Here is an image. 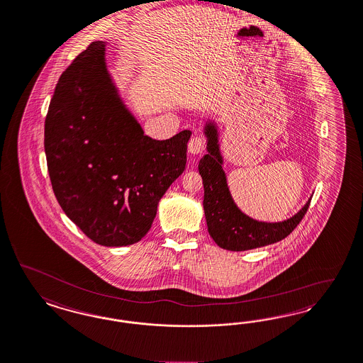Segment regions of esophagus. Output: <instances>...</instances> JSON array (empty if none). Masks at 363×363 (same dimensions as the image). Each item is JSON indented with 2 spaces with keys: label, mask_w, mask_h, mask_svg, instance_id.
Returning a JSON list of instances; mask_svg holds the SVG:
<instances>
[{
  "label": "esophagus",
  "mask_w": 363,
  "mask_h": 363,
  "mask_svg": "<svg viewBox=\"0 0 363 363\" xmlns=\"http://www.w3.org/2000/svg\"><path fill=\"white\" fill-rule=\"evenodd\" d=\"M205 145L206 140L202 135H196L189 140L188 149L190 154L196 155V154H201L202 151L205 150Z\"/></svg>",
  "instance_id": "1"
}]
</instances>
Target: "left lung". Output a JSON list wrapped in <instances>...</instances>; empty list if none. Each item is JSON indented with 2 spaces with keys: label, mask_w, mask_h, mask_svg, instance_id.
I'll list each match as a JSON object with an SVG mask.
<instances>
[{
  "label": "left lung",
  "mask_w": 363,
  "mask_h": 363,
  "mask_svg": "<svg viewBox=\"0 0 363 363\" xmlns=\"http://www.w3.org/2000/svg\"><path fill=\"white\" fill-rule=\"evenodd\" d=\"M208 152L201 158L199 172L203 184V212L208 232L214 242L226 250H255L277 242L298 226L307 212L311 199L299 212L284 221L265 223L255 220L238 209L228 186L220 150V133L214 121L203 125Z\"/></svg>",
  "instance_id": "left-lung-1"
}]
</instances>
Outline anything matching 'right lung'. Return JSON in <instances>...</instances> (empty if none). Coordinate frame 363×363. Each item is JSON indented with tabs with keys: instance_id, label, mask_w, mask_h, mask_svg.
Masks as SVG:
<instances>
[{
	"instance_id": "right-lung-1",
	"label": "right lung",
	"mask_w": 363,
	"mask_h": 363,
	"mask_svg": "<svg viewBox=\"0 0 363 363\" xmlns=\"http://www.w3.org/2000/svg\"><path fill=\"white\" fill-rule=\"evenodd\" d=\"M191 133L145 135L94 41L64 71L50 99L44 147L50 184L68 218L104 247L138 242L186 166Z\"/></svg>"
}]
</instances>
